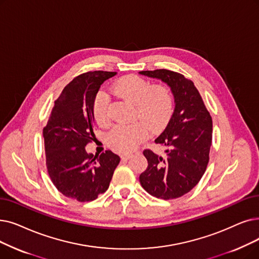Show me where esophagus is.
<instances>
[{
    "label": "esophagus",
    "mask_w": 259,
    "mask_h": 259,
    "mask_svg": "<svg viewBox=\"0 0 259 259\" xmlns=\"http://www.w3.org/2000/svg\"><path fill=\"white\" fill-rule=\"evenodd\" d=\"M120 157L122 160H129L130 157H132V153H125V154H121Z\"/></svg>",
    "instance_id": "obj_1"
}]
</instances>
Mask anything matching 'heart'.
<instances>
[{"label":"heart","instance_id":"1","mask_svg":"<svg viewBox=\"0 0 259 259\" xmlns=\"http://www.w3.org/2000/svg\"><path fill=\"white\" fill-rule=\"evenodd\" d=\"M113 93L134 104L131 123H120L108 134V144L118 152L126 153L150 136V132L163 130L174 112V96L164 84H153L138 75L121 77L112 88ZM93 115L100 126L110 123L109 97L98 92L93 103Z\"/></svg>","mask_w":259,"mask_h":259}]
</instances>
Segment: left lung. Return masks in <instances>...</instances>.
<instances>
[{
	"mask_svg": "<svg viewBox=\"0 0 259 259\" xmlns=\"http://www.w3.org/2000/svg\"><path fill=\"white\" fill-rule=\"evenodd\" d=\"M169 85L175 111L155 144L165 148L164 155L144 150L147 169L140 176L143 188L155 198L176 199L190 192L204 175L209 160L212 120L192 80L169 70L142 71Z\"/></svg>",
	"mask_w": 259,
	"mask_h": 259,
	"instance_id": "obj_1",
	"label": "left lung"
}]
</instances>
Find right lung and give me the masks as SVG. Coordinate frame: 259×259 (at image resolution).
Masks as SVG:
<instances>
[{
	"label": "right lung",
	"instance_id": "right-lung-1",
	"mask_svg": "<svg viewBox=\"0 0 259 259\" xmlns=\"http://www.w3.org/2000/svg\"><path fill=\"white\" fill-rule=\"evenodd\" d=\"M115 75L116 72L94 71L75 77L55 100L43 128L50 178L67 198L79 202L95 200L108 189L120 161L111 150L100 155L85 150L95 137L94 99L100 85Z\"/></svg>",
	"mask_w": 259,
	"mask_h": 259
}]
</instances>
